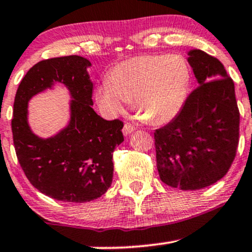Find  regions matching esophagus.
Listing matches in <instances>:
<instances>
[{
    "instance_id": "obj_1",
    "label": "esophagus",
    "mask_w": 252,
    "mask_h": 252,
    "mask_svg": "<svg viewBox=\"0 0 252 252\" xmlns=\"http://www.w3.org/2000/svg\"><path fill=\"white\" fill-rule=\"evenodd\" d=\"M134 129H136V126L132 125V124H129V123H126L125 125H124L123 132H124V134H125V136H128V134H131L132 132L134 131Z\"/></svg>"
}]
</instances>
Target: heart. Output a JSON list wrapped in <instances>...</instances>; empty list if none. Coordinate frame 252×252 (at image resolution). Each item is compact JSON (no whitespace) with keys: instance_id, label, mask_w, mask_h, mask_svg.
<instances>
[{"instance_id":"obj_1","label":"heart","mask_w":252,"mask_h":252,"mask_svg":"<svg viewBox=\"0 0 252 252\" xmlns=\"http://www.w3.org/2000/svg\"><path fill=\"white\" fill-rule=\"evenodd\" d=\"M189 83L190 71L181 56H134L113 67L109 79L97 86L94 97L107 115L120 114L125 102L134 101L142 119L161 125L180 112Z\"/></svg>"}]
</instances>
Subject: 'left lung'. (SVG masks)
<instances>
[{"instance_id":"8db88e82","label":"left lung","mask_w":252,"mask_h":252,"mask_svg":"<svg viewBox=\"0 0 252 252\" xmlns=\"http://www.w3.org/2000/svg\"><path fill=\"white\" fill-rule=\"evenodd\" d=\"M198 88L169 124L156 129V166L161 180L180 190H199L226 175L239 142L234 83L223 64L204 51H189Z\"/></svg>"}]
</instances>
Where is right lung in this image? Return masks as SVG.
<instances>
[{"label":"right lung","mask_w":252,"mask_h":252,"mask_svg":"<svg viewBox=\"0 0 252 252\" xmlns=\"http://www.w3.org/2000/svg\"><path fill=\"white\" fill-rule=\"evenodd\" d=\"M90 66L78 55L39 61L15 94L12 132L18 161L30 183L58 201L84 203L104 194L113 180V151L124 142L123 121L104 120L91 107ZM58 82L71 94V119L55 136L40 138L29 128L28 101Z\"/></svg>","instance_id":"1"}]
</instances>
